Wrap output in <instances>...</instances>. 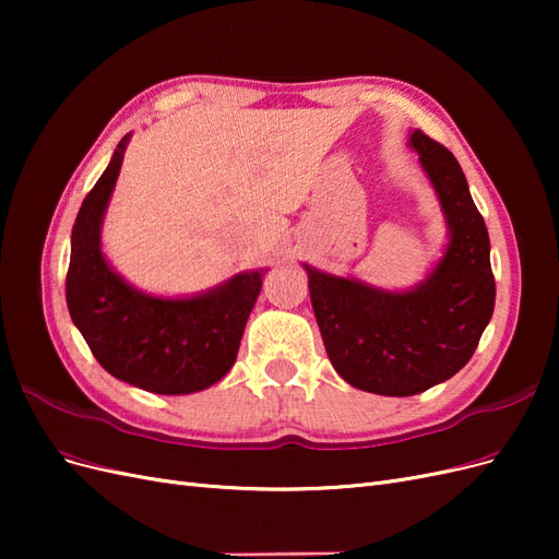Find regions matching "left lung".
Here are the masks:
<instances>
[{"instance_id":"8db88e82","label":"left lung","mask_w":559,"mask_h":559,"mask_svg":"<svg viewBox=\"0 0 559 559\" xmlns=\"http://www.w3.org/2000/svg\"><path fill=\"white\" fill-rule=\"evenodd\" d=\"M411 148L441 205L448 245L413 289L389 292L302 263L329 359L352 386L380 396H415L468 364L495 312L489 235L460 163L413 130Z\"/></svg>"}]
</instances>
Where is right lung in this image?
<instances>
[{
    "instance_id": "add662e5",
    "label": "right lung",
    "mask_w": 559,
    "mask_h": 559,
    "mask_svg": "<svg viewBox=\"0 0 559 559\" xmlns=\"http://www.w3.org/2000/svg\"><path fill=\"white\" fill-rule=\"evenodd\" d=\"M132 132L118 142L72 228L67 308L109 376L144 392L181 396L216 384L238 349L267 267L193 296H154L126 282L103 251V224Z\"/></svg>"
}]
</instances>
